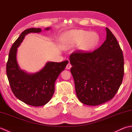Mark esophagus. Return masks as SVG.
I'll use <instances>...</instances> for the list:
<instances>
[{
    "label": "esophagus",
    "mask_w": 132,
    "mask_h": 132,
    "mask_svg": "<svg viewBox=\"0 0 132 132\" xmlns=\"http://www.w3.org/2000/svg\"><path fill=\"white\" fill-rule=\"evenodd\" d=\"M71 67H72L71 64L70 63H69L68 64H67V66H66V69H70Z\"/></svg>",
    "instance_id": "1"
}]
</instances>
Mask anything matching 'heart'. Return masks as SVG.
I'll list each match as a JSON object with an SVG mask.
<instances>
[{"label":"heart","mask_w":132,"mask_h":132,"mask_svg":"<svg viewBox=\"0 0 132 132\" xmlns=\"http://www.w3.org/2000/svg\"><path fill=\"white\" fill-rule=\"evenodd\" d=\"M62 46L68 49L79 44L80 49L83 51H89L96 46L99 41V37L95 32L89 33L82 29L71 30L62 35Z\"/></svg>","instance_id":"1"}]
</instances>
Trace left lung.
Returning a JSON list of instances; mask_svg holds the SVG:
<instances>
[{
  "label": "left lung",
  "mask_w": 132,
  "mask_h": 132,
  "mask_svg": "<svg viewBox=\"0 0 132 132\" xmlns=\"http://www.w3.org/2000/svg\"><path fill=\"white\" fill-rule=\"evenodd\" d=\"M106 37L94 51L76 50L70 56L77 96L88 105H98L114 96L124 73L122 51L113 33L106 28Z\"/></svg>",
  "instance_id": "left-lung-1"
}]
</instances>
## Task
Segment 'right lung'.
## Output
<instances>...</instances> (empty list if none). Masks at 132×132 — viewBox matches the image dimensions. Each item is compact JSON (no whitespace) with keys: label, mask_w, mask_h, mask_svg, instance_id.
<instances>
[{"label":"right lung","mask_w":132,"mask_h":132,"mask_svg":"<svg viewBox=\"0 0 132 132\" xmlns=\"http://www.w3.org/2000/svg\"><path fill=\"white\" fill-rule=\"evenodd\" d=\"M50 29L46 28L45 30ZM41 30V28H29L21 33L11 47L6 66L7 78L13 94L20 100L34 106H43L49 102L54 94L55 80L69 62H48L43 69L34 74L27 73L19 68L17 48L27 34Z\"/></svg>","instance_id":"right-lung-1"}]
</instances>
